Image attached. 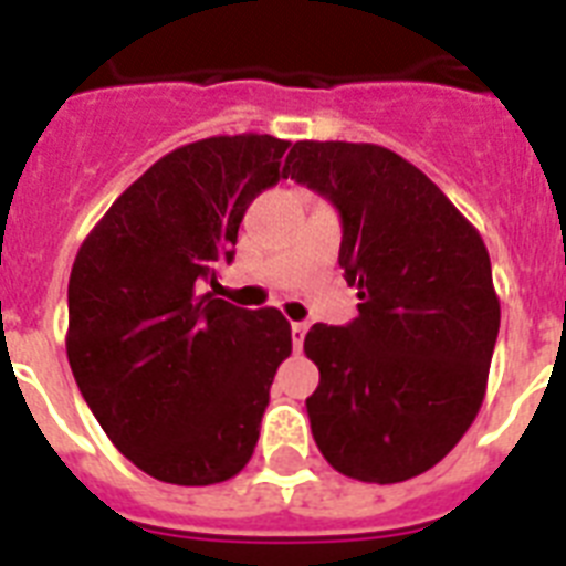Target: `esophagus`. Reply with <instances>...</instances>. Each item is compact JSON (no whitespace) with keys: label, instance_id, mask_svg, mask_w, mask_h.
I'll use <instances>...</instances> for the list:
<instances>
[{"label":"esophagus","instance_id":"esophagus-1","mask_svg":"<svg viewBox=\"0 0 566 566\" xmlns=\"http://www.w3.org/2000/svg\"><path fill=\"white\" fill-rule=\"evenodd\" d=\"M304 333H306L304 322H292V345H295V352H301V345H304Z\"/></svg>","mask_w":566,"mask_h":566}]
</instances>
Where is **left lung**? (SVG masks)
Wrapping results in <instances>:
<instances>
[{"label":"left lung","instance_id":"left-lung-1","mask_svg":"<svg viewBox=\"0 0 566 566\" xmlns=\"http://www.w3.org/2000/svg\"><path fill=\"white\" fill-rule=\"evenodd\" d=\"M283 177L339 209V265L360 297L352 324H313L304 339L318 366L315 446L348 479H416L461 442L488 392L502 310L484 239L378 144L297 142Z\"/></svg>","mask_w":566,"mask_h":566}]
</instances>
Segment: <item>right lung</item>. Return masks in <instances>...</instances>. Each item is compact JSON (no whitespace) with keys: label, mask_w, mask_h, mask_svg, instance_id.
Here are the masks:
<instances>
[{"label":"right lung","mask_w":566,"mask_h":566,"mask_svg":"<svg viewBox=\"0 0 566 566\" xmlns=\"http://www.w3.org/2000/svg\"><path fill=\"white\" fill-rule=\"evenodd\" d=\"M289 142L212 135L147 168L82 242L67 286V360L108 440L179 488L233 479L251 461L277 366L280 310L203 292L233 260L248 206L283 179Z\"/></svg>","instance_id":"add662e5"}]
</instances>
